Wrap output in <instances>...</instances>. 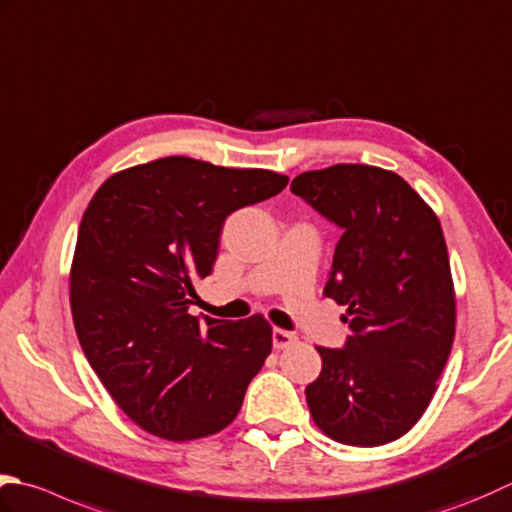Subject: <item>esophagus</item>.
<instances>
[{
  "mask_svg": "<svg viewBox=\"0 0 512 512\" xmlns=\"http://www.w3.org/2000/svg\"><path fill=\"white\" fill-rule=\"evenodd\" d=\"M295 342H297V337H295L293 333H288V330H284V328H275V330H273V346H275L277 350L290 348Z\"/></svg>",
  "mask_w": 512,
  "mask_h": 512,
  "instance_id": "esophagus-1",
  "label": "esophagus"
}]
</instances>
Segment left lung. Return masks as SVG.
Returning <instances> with one entry per match:
<instances>
[{"label": "left lung", "instance_id": "obj_1", "mask_svg": "<svg viewBox=\"0 0 512 512\" xmlns=\"http://www.w3.org/2000/svg\"><path fill=\"white\" fill-rule=\"evenodd\" d=\"M290 190L344 228L324 295L346 306L344 350L317 346L306 386L313 422L348 446H384L413 428L455 339V284L442 224L393 170L335 164Z\"/></svg>", "mask_w": 512, "mask_h": 512}]
</instances>
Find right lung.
I'll return each instance as SVG.
<instances>
[{
  "label": "right lung",
  "mask_w": 512,
  "mask_h": 512,
  "mask_svg": "<svg viewBox=\"0 0 512 512\" xmlns=\"http://www.w3.org/2000/svg\"><path fill=\"white\" fill-rule=\"evenodd\" d=\"M288 184L264 168L182 155L130 166L97 188L82 217L70 310L90 368L146 433L193 442L224 430L273 348L264 315H188L213 270L224 219Z\"/></svg>",
  "instance_id": "1"
}]
</instances>
